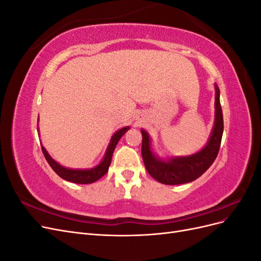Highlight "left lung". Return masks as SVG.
Wrapping results in <instances>:
<instances>
[{
  "label": "left lung",
  "instance_id": "obj_1",
  "mask_svg": "<svg viewBox=\"0 0 261 261\" xmlns=\"http://www.w3.org/2000/svg\"><path fill=\"white\" fill-rule=\"evenodd\" d=\"M215 123L207 144L198 152L191 155L162 159L152 150L151 137L149 134L143 128L140 129L143 135V160L148 173L155 180L165 185L189 183L201 176L216 160L223 135V115L220 105V90L217 84H215Z\"/></svg>",
  "mask_w": 261,
  "mask_h": 261
}]
</instances>
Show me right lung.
Returning <instances> with one entry per match:
<instances>
[{
    "mask_svg": "<svg viewBox=\"0 0 261 261\" xmlns=\"http://www.w3.org/2000/svg\"><path fill=\"white\" fill-rule=\"evenodd\" d=\"M128 129H129V126H125V127L120 128L113 134V136L111 137V140H110L109 146L106 150L103 158H102V160L98 165H96V167H93L91 169L65 168L63 167V165H61L59 162L55 161L48 153V151H46V149L43 146H41L42 152L44 154L46 161H48V163L50 164V167L53 169V171L63 179L72 181V183H76V184H91L93 181L101 178L108 172L110 164H111L113 151L118 143V140L122 138V136Z\"/></svg>",
    "mask_w": 261,
    "mask_h": 261,
    "instance_id": "right-lung-1",
    "label": "right lung"
}]
</instances>
